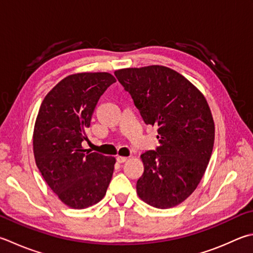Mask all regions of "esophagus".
Wrapping results in <instances>:
<instances>
[{"mask_svg": "<svg viewBox=\"0 0 253 253\" xmlns=\"http://www.w3.org/2000/svg\"><path fill=\"white\" fill-rule=\"evenodd\" d=\"M117 160H118V162H120V163H123V162H126L127 160V157L126 156H118Z\"/></svg>", "mask_w": 253, "mask_h": 253, "instance_id": "34e87169", "label": "esophagus"}]
</instances>
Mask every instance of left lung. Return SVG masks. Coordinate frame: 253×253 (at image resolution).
I'll use <instances>...</instances> for the list:
<instances>
[{
  "label": "left lung",
  "instance_id": "obj_1",
  "mask_svg": "<svg viewBox=\"0 0 253 253\" xmlns=\"http://www.w3.org/2000/svg\"><path fill=\"white\" fill-rule=\"evenodd\" d=\"M146 125L157 126L160 146L141 155L136 182L143 202L166 209L183 203L201 182L212 153L215 123L203 93L164 66L117 70Z\"/></svg>",
  "mask_w": 253,
  "mask_h": 253
}]
</instances>
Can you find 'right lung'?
Returning <instances> with one entry per match:
<instances>
[{
  "instance_id": "add662e5",
  "label": "right lung",
  "mask_w": 253,
  "mask_h": 253,
  "mask_svg": "<svg viewBox=\"0 0 253 253\" xmlns=\"http://www.w3.org/2000/svg\"><path fill=\"white\" fill-rule=\"evenodd\" d=\"M116 78L108 73L70 75L46 94L38 111L33 151L38 169L67 206L83 209L101 201L116 159L84 150L85 130L100 97Z\"/></svg>"
}]
</instances>
